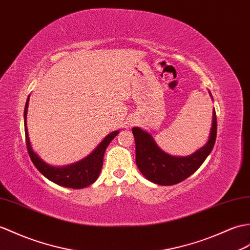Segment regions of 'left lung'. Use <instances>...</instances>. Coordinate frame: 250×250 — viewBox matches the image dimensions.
I'll use <instances>...</instances> for the list:
<instances>
[{
  "mask_svg": "<svg viewBox=\"0 0 250 250\" xmlns=\"http://www.w3.org/2000/svg\"><path fill=\"white\" fill-rule=\"evenodd\" d=\"M208 94L212 98L211 92ZM132 132L135 139L136 165L143 176L155 184L173 185L193 175L211 153L216 141V113L214 109L208 143L188 156H173L166 153L158 146L151 134L141 127H133Z\"/></svg>",
  "mask_w": 250,
  "mask_h": 250,
  "instance_id": "8db88e82",
  "label": "left lung"
}]
</instances>
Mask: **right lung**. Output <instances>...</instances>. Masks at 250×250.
<instances>
[{"label": "right lung", "mask_w": 250, "mask_h": 250, "mask_svg": "<svg viewBox=\"0 0 250 250\" xmlns=\"http://www.w3.org/2000/svg\"><path fill=\"white\" fill-rule=\"evenodd\" d=\"M28 100H30V97L27 98L24 107L25 141L28 154H30V158L35 167H36L46 179H49L50 181L61 185V187H65L69 188H84L94 183L98 179L99 175H100V171L102 169L104 152H105L109 143L117 136L119 131H114L112 133H109V134L98 145V147L94 151L89 155H87L85 159L77 162V163L62 167L51 166L40 159L38 154L35 153L34 150L32 149L26 126Z\"/></svg>", "instance_id": "obj_1"}]
</instances>
